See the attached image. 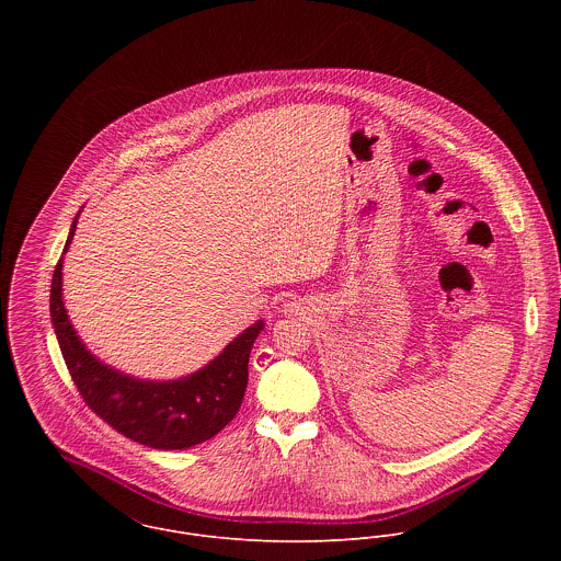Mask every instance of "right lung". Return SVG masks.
<instances>
[{
    "label": "right lung",
    "instance_id": "add662e5",
    "mask_svg": "<svg viewBox=\"0 0 561 561\" xmlns=\"http://www.w3.org/2000/svg\"><path fill=\"white\" fill-rule=\"evenodd\" d=\"M73 220L65 252L76 236ZM51 321L67 369L85 405L118 434L153 449H187L222 432L240 410L256 321L205 369L172 382H145L99 363L81 345L62 302V259L51 280Z\"/></svg>",
    "mask_w": 561,
    "mask_h": 561
}]
</instances>
